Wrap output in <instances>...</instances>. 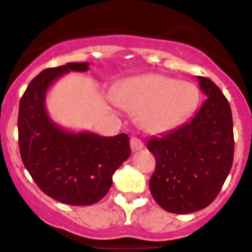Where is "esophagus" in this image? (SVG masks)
Segmentation results:
<instances>
[{
	"mask_svg": "<svg viewBox=\"0 0 252 252\" xmlns=\"http://www.w3.org/2000/svg\"><path fill=\"white\" fill-rule=\"evenodd\" d=\"M130 146H131V150H132L133 153H136V151L141 150V149L144 148V142H142L140 139H137V137H131Z\"/></svg>",
	"mask_w": 252,
	"mask_h": 252,
	"instance_id": "34e87169",
	"label": "esophagus"
}]
</instances>
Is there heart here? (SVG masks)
Wrapping results in <instances>:
<instances>
[{
	"label": "heart",
	"instance_id": "b5f03b06",
	"mask_svg": "<svg viewBox=\"0 0 252 252\" xmlns=\"http://www.w3.org/2000/svg\"><path fill=\"white\" fill-rule=\"evenodd\" d=\"M113 101L139 113L140 124L153 133L166 132L183 124L199 103L195 84L161 74L131 78L113 92Z\"/></svg>",
	"mask_w": 252,
	"mask_h": 252
}]
</instances>
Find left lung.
Instances as JSON below:
<instances>
[{
  "label": "left lung",
  "instance_id": "8db88e82",
  "mask_svg": "<svg viewBox=\"0 0 252 252\" xmlns=\"http://www.w3.org/2000/svg\"><path fill=\"white\" fill-rule=\"evenodd\" d=\"M197 78L207 97L201 108L190 121L148 141L157 160L150 192L162 209L177 215L212 203L233 161L230 103L211 79Z\"/></svg>",
  "mask_w": 252,
  "mask_h": 252
}]
</instances>
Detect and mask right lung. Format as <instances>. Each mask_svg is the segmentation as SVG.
Masks as SVG:
<instances>
[{"label": "right lung", "mask_w": 252, "mask_h": 252, "mask_svg": "<svg viewBox=\"0 0 252 252\" xmlns=\"http://www.w3.org/2000/svg\"><path fill=\"white\" fill-rule=\"evenodd\" d=\"M90 63H66L43 70L20 99L19 146L21 159L41 190L70 206L94 204L112 186V175L130 157V137L99 136L68 131L54 122L45 106L46 93L58 78L87 72Z\"/></svg>", "instance_id": "1"}]
</instances>
